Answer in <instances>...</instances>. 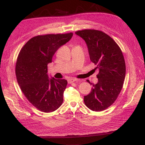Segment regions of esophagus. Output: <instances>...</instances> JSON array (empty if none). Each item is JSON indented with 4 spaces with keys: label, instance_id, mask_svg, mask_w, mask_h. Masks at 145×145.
<instances>
[{
    "label": "esophagus",
    "instance_id": "1",
    "mask_svg": "<svg viewBox=\"0 0 145 145\" xmlns=\"http://www.w3.org/2000/svg\"><path fill=\"white\" fill-rule=\"evenodd\" d=\"M77 80L76 79V78H69V80H68V83H69V84H70V83H73V82H75V81H76Z\"/></svg>",
    "mask_w": 145,
    "mask_h": 145
}]
</instances>
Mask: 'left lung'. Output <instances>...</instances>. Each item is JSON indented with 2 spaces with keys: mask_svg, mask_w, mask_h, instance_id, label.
Returning a JSON list of instances; mask_svg holds the SVG:
<instances>
[{
  "mask_svg": "<svg viewBox=\"0 0 145 145\" xmlns=\"http://www.w3.org/2000/svg\"><path fill=\"white\" fill-rule=\"evenodd\" d=\"M75 34L86 42L91 62L97 65L98 83L84 96L88 108L101 111L116 101L123 86L125 64L122 51L114 40L101 31L84 29Z\"/></svg>",
  "mask_w": 145,
  "mask_h": 145,
  "instance_id": "8db88e82",
  "label": "left lung"
}]
</instances>
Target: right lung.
<instances>
[{"label": "right lung", "mask_w": 145, "mask_h": 145, "mask_svg": "<svg viewBox=\"0 0 145 145\" xmlns=\"http://www.w3.org/2000/svg\"><path fill=\"white\" fill-rule=\"evenodd\" d=\"M72 36V32L35 36L18 54L15 69L18 84L30 103L43 112H53L63 102L67 81L50 78L47 66L57 50Z\"/></svg>", "instance_id": "right-lung-1"}]
</instances>
